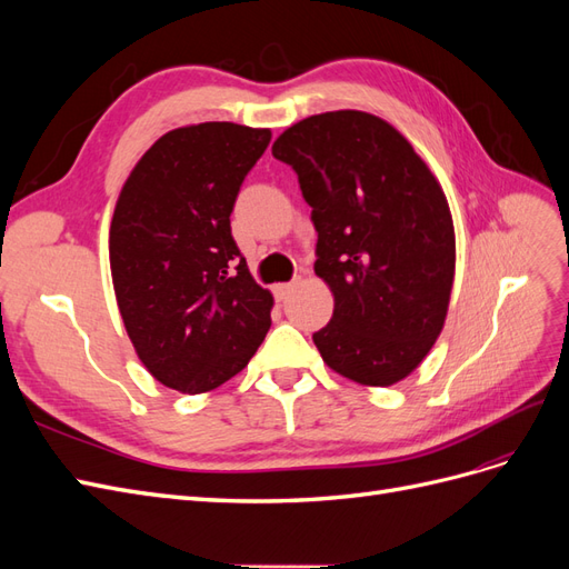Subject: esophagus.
<instances>
[{
  "mask_svg": "<svg viewBox=\"0 0 569 569\" xmlns=\"http://www.w3.org/2000/svg\"><path fill=\"white\" fill-rule=\"evenodd\" d=\"M295 282H284V284H274V297H278V301H284L291 291H295Z\"/></svg>",
  "mask_w": 569,
  "mask_h": 569,
  "instance_id": "esophagus-1",
  "label": "esophagus"
}]
</instances>
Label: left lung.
Wrapping results in <instances>:
<instances>
[{
	"label": "left lung",
	"mask_w": 569,
	"mask_h": 569,
	"mask_svg": "<svg viewBox=\"0 0 569 569\" xmlns=\"http://www.w3.org/2000/svg\"><path fill=\"white\" fill-rule=\"evenodd\" d=\"M272 157L299 176L316 274L335 295L332 320L313 335L322 360L366 387L401 382L449 311L456 232L441 184L399 130L366 111L303 118Z\"/></svg>",
	"instance_id": "8db88e82"
}]
</instances>
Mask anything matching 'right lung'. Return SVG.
<instances>
[{"instance_id": "right-lung-1", "label": "right lung", "mask_w": 569, "mask_h": 569, "mask_svg": "<svg viewBox=\"0 0 569 569\" xmlns=\"http://www.w3.org/2000/svg\"><path fill=\"white\" fill-rule=\"evenodd\" d=\"M268 144V128L170 130L120 189L109 232L118 311L144 368L170 389L228 382L270 330L272 295L230 230L239 187Z\"/></svg>"}]
</instances>
